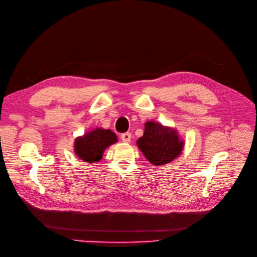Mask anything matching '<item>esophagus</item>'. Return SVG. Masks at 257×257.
I'll list each match as a JSON object with an SVG mask.
<instances>
[{
    "label": "esophagus",
    "instance_id": "1",
    "mask_svg": "<svg viewBox=\"0 0 257 257\" xmlns=\"http://www.w3.org/2000/svg\"><path fill=\"white\" fill-rule=\"evenodd\" d=\"M131 138H132L131 133H124V134H122V135H121V140L123 141V142H125V143L130 142Z\"/></svg>",
    "mask_w": 257,
    "mask_h": 257
}]
</instances>
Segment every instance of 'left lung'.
Listing matches in <instances>:
<instances>
[{"label": "left lung", "mask_w": 257, "mask_h": 257, "mask_svg": "<svg viewBox=\"0 0 257 257\" xmlns=\"http://www.w3.org/2000/svg\"><path fill=\"white\" fill-rule=\"evenodd\" d=\"M144 125L143 136L137 140V145L152 164H167L180 156L184 141L179 137L177 130L155 121H148Z\"/></svg>", "instance_id": "1"}]
</instances>
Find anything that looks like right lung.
I'll return each mask as SVG.
<instances>
[{"mask_svg": "<svg viewBox=\"0 0 257 257\" xmlns=\"http://www.w3.org/2000/svg\"><path fill=\"white\" fill-rule=\"evenodd\" d=\"M116 142L117 136L114 132L96 127L75 139L74 152L82 161L95 163L101 160L106 148Z\"/></svg>", "mask_w": 257, "mask_h": 257, "instance_id": "add662e5", "label": "right lung"}]
</instances>
